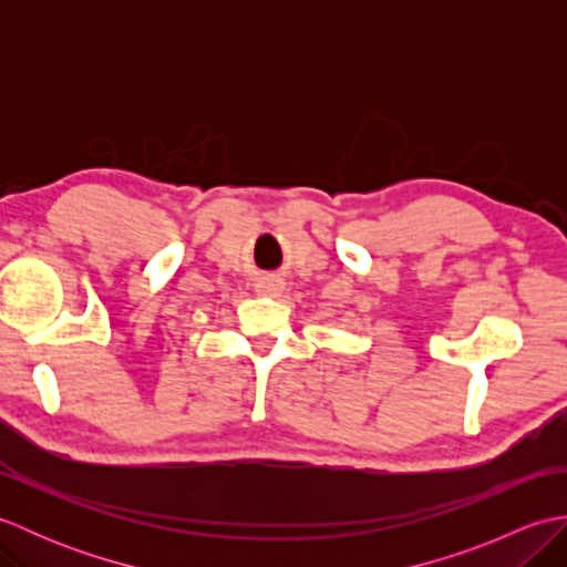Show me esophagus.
Listing matches in <instances>:
<instances>
[{
    "mask_svg": "<svg viewBox=\"0 0 567 567\" xmlns=\"http://www.w3.org/2000/svg\"><path fill=\"white\" fill-rule=\"evenodd\" d=\"M285 290V285L280 280H275V277H262V280L256 282V292L262 297H277Z\"/></svg>",
    "mask_w": 567,
    "mask_h": 567,
    "instance_id": "1",
    "label": "esophagus"
}]
</instances>
